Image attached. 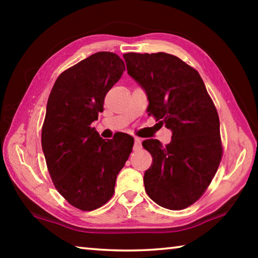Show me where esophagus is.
<instances>
[{
    "instance_id": "1",
    "label": "esophagus",
    "mask_w": 258,
    "mask_h": 258,
    "mask_svg": "<svg viewBox=\"0 0 258 258\" xmlns=\"http://www.w3.org/2000/svg\"><path fill=\"white\" fill-rule=\"evenodd\" d=\"M141 139H139V138H135L134 139V147H133V150H140L141 149Z\"/></svg>"
}]
</instances>
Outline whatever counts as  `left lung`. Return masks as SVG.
Instances as JSON below:
<instances>
[{
  "mask_svg": "<svg viewBox=\"0 0 258 258\" xmlns=\"http://www.w3.org/2000/svg\"><path fill=\"white\" fill-rule=\"evenodd\" d=\"M127 74L145 91L149 115L172 131L163 146L142 142L152 156L143 177L148 196L172 211L189 207L202 197L220 165V119L199 73L175 55L125 53Z\"/></svg>",
  "mask_w": 258,
  "mask_h": 258,
  "instance_id": "8db88e82",
  "label": "left lung"
}]
</instances>
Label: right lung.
Segmentation results:
<instances>
[{
	"mask_svg": "<svg viewBox=\"0 0 258 258\" xmlns=\"http://www.w3.org/2000/svg\"><path fill=\"white\" fill-rule=\"evenodd\" d=\"M124 71L118 55L97 52L61 74L47 100L42 127L47 169L59 194L81 211H93L112 197L132 152L128 134L106 141L91 127Z\"/></svg>",
	"mask_w": 258,
	"mask_h": 258,
	"instance_id": "right-lung-1",
	"label": "right lung"
}]
</instances>
